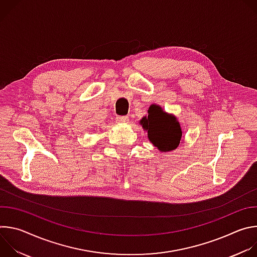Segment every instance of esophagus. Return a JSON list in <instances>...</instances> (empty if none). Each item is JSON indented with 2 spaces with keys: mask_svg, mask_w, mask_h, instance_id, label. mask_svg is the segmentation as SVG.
I'll list each match as a JSON object with an SVG mask.
<instances>
[{
  "mask_svg": "<svg viewBox=\"0 0 257 257\" xmlns=\"http://www.w3.org/2000/svg\"><path fill=\"white\" fill-rule=\"evenodd\" d=\"M117 121L119 123H127L129 121V117L128 116H119V117H117Z\"/></svg>",
  "mask_w": 257,
  "mask_h": 257,
  "instance_id": "esophagus-1",
  "label": "esophagus"
}]
</instances>
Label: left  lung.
<instances>
[{
  "label": "left lung",
  "mask_w": 257,
  "mask_h": 257,
  "mask_svg": "<svg viewBox=\"0 0 257 257\" xmlns=\"http://www.w3.org/2000/svg\"><path fill=\"white\" fill-rule=\"evenodd\" d=\"M149 116L142 118L140 124L148 131L150 141L162 152H170L180 144L182 131L177 119L163 112L160 105L153 104Z\"/></svg>",
  "instance_id": "1"
}]
</instances>
